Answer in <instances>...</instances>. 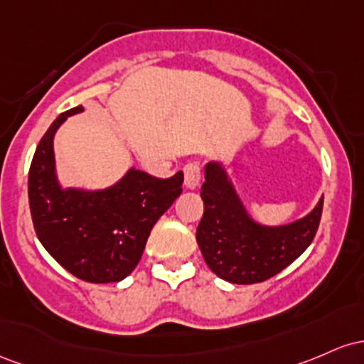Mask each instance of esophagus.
<instances>
[{
  "mask_svg": "<svg viewBox=\"0 0 364 364\" xmlns=\"http://www.w3.org/2000/svg\"><path fill=\"white\" fill-rule=\"evenodd\" d=\"M199 181H201V170H199L198 163H187L183 166V183L187 189H196Z\"/></svg>",
  "mask_w": 364,
  "mask_h": 364,
  "instance_id": "obj_1",
  "label": "esophagus"
}]
</instances>
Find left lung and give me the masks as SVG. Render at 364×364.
I'll use <instances>...</instances> for the list:
<instances>
[{
    "label": "left lung",
    "instance_id": "8db88e82",
    "mask_svg": "<svg viewBox=\"0 0 364 364\" xmlns=\"http://www.w3.org/2000/svg\"><path fill=\"white\" fill-rule=\"evenodd\" d=\"M204 171V213L196 240L210 270L220 279L240 285L264 282L287 268L313 242L323 198L311 213L291 225L263 227L249 218L218 163H208Z\"/></svg>",
    "mask_w": 364,
    "mask_h": 364
}]
</instances>
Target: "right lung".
<instances>
[{
  "instance_id": "1",
  "label": "right lung",
  "mask_w": 364,
  "mask_h": 364,
  "mask_svg": "<svg viewBox=\"0 0 364 364\" xmlns=\"http://www.w3.org/2000/svg\"><path fill=\"white\" fill-rule=\"evenodd\" d=\"M82 106L61 113L36 148L28 170L32 223L44 249L77 279L120 282L137 267L151 228L182 193L183 173L156 178L129 170L106 191H61L55 177L53 136Z\"/></svg>"
}]
</instances>
